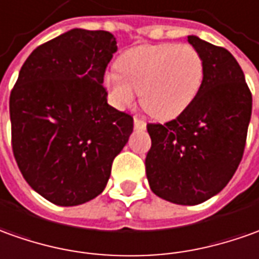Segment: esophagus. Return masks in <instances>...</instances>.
Instances as JSON below:
<instances>
[{
  "instance_id": "1",
  "label": "esophagus",
  "mask_w": 259,
  "mask_h": 259,
  "mask_svg": "<svg viewBox=\"0 0 259 259\" xmlns=\"http://www.w3.org/2000/svg\"><path fill=\"white\" fill-rule=\"evenodd\" d=\"M135 129L137 130H144L146 129V122L139 119V117H135Z\"/></svg>"
}]
</instances>
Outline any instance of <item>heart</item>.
<instances>
[{
  "label": "heart",
  "mask_w": 259,
  "mask_h": 259,
  "mask_svg": "<svg viewBox=\"0 0 259 259\" xmlns=\"http://www.w3.org/2000/svg\"><path fill=\"white\" fill-rule=\"evenodd\" d=\"M119 73L106 75L116 106L127 107L140 92V103L153 117L173 119L196 99L203 85L204 61L190 44H146L117 59Z\"/></svg>",
  "instance_id": "obj_1"
}]
</instances>
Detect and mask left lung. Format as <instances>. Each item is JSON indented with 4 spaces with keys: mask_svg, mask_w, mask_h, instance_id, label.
<instances>
[{
    "mask_svg": "<svg viewBox=\"0 0 259 259\" xmlns=\"http://www.w3.org/2000/svg\"><path fill=\"white\" fill-rule=\"evenodd\" d=\"M189 42L203 56V85L176 119L147 123L152 147L144 163L153 193L181 205L204 203L233 179L252 110V95L235 58L194 35Z\"/></svg>",
    "mask_w": 259,
    "mask_h": 259,
    "instance_id": "left-lung-1",
    "label": "left lung"
}]
</instances>
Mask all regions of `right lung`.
Returning <instances> with one entry per match:
<instances>
[{"label": "right lung", "mask_w": 259, "mask_h": 259, "mask_svg": "<svg viewBox=\"0 0 259 259\" xmlns=\"http://www.w3.org/2000/svg\"><path fill=\"white\" fill-rule=\"evenodd\" d=\"M117 51L107 31L70 29L33 49L10 95L11 144L26 183L62 207L92 200L133 132L107 105L103 78Z\"/></svg>", "instance_id": "add662e5"}]
</instances>
